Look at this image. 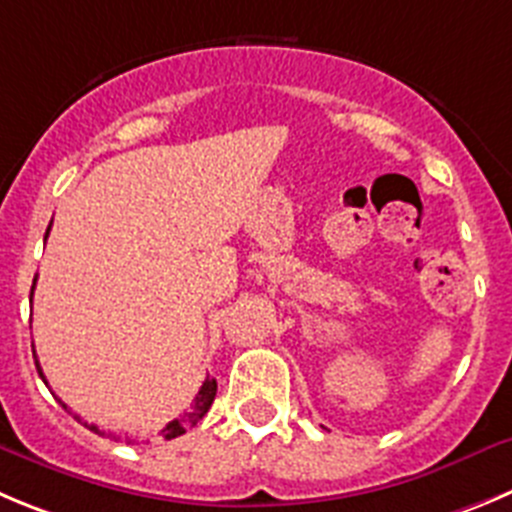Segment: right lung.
I'll return each instance as SVG.
<instances>
[{
    "mask_svg": "<svg viewBox=\"0 0 512 512\" xmlns=\"http://www.w3.org/2000/svg\"><path fill=\"white\" fill-rule=\"evenodd\" d=\"M52 224V222H50ZM47 234H50V227H47V232H45V240H47ZM32 293H35V285H32ZM32 293H30V300H32ZM37 364V361H35ZM37 371H40V376H42V381H45V374H42V369H40V364H37ZM47 384V381H45ZM214 396H217V381L214 379H204V384H202V389H199V394L194 396V404H191V409L189 412H184V414H179V417L176 419H171L169 424H166L164 429H161V437L164 439H174V437H179V434H184L186 429H191L194 427V424L199 422V419L204 417V414L209 412V407H212V401H214ZM62 407H65V404H62ZM68 409V407H65ZM75 419H78V422H83V419L78 417V414H75ZM85 427L90 429V432H95V434H100V437H103V429H98L95 427V424H88L85 422ZM121 439V437H118ZM136 442V439H131V437H126V444H133Z\"/></svg>",
    "mask_w": 512,
    "mask_h": 512,
    "instance_id": "right-lung-1",
    "label": "right lung"
}]
</instances>
